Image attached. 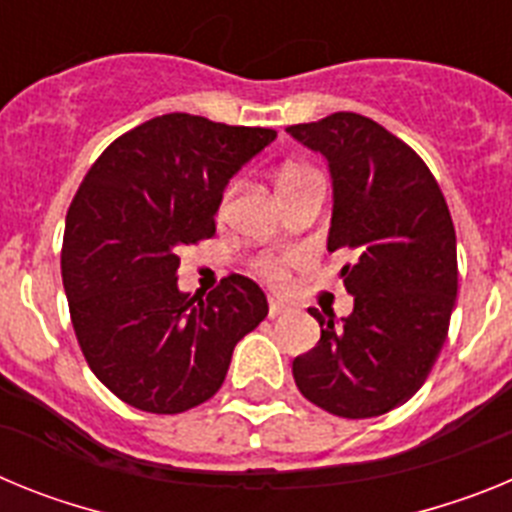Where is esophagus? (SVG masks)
<instances>
[{
  "instance_id": "34e87169",
  "label": "esophagus",
  "mask_w": 512,
  "mask_h": 512,
  "mask_svg": "<svg viewBox=\"0 0 512 512\" xmlns=\"http://www.w3.org/2000/svg\"><path fill=\"white\" fill-rule=\"evenodd\" d=\"M284 312H289L287 302L277 300V297H269V318H279Z\"/></svg>"
}]
</instances>
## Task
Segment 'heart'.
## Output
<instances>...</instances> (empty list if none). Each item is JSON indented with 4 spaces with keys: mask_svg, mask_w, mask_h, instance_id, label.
I'll return each instance as SVG.
<instances>
[{
    "mask_svg": "<svg viewBox=\"0 0 512 512\" xmlns=\"http://www.w3.org/2000/svg\"><path fill=\"white\" fill-rule=\"evenodd\" d=\"M307 176H312V171L300 169V166H289V169H284L282 174L277 176V189H284V187H289V184L302 182V179H307ZM235 189H238V184L235 182L225 187L223 197H220V205H217L220 215H223V212H228L230 202H233V197H235ZM295 261H297L295 253H266V256L256 259V271H259L266 282L279 284V282H284V277H287V269L295 264Z\"/></svg>",
    "mask_w": 512,
    "mask_h": 512,
    "instance_id": "1",
    "label": "heart"
}]
</instances>
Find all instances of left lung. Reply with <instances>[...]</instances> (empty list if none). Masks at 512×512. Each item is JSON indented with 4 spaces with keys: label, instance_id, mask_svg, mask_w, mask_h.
Returning a JSON list of instances; mask_svg holds the SVG:
<instances>
[{
    "label": "left lung",
    "instance_id": "8db88e82",
    "mask_svg": "<svg viewBox=\"0 0 512 512\" xmlns=\"http://www.w3.org/2000/svg\"><path fill=\"white\" fill-rule=\"evenodd\" d=\"M328 158V251L354 261L341 277L354 312L312 310L318 346L292 361L297 390L338 418H374L408 402L449 336L459 292L454 220L436 176L413 148L356 112L289 125Z\"/></svg>",
    "mask_w": 512,
    "mask_h": 512
}]
</instances>
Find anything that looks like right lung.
Segmentation results:
<instances>
[{
  "mask_svg": "<svg viewBox=\"0 0 512 512\" xmlns=\"http://www.w3.org/2000/svg\"><path fill=\"white\" fill-rule=\"evenodd\" d=\"M274 138L171 112L112 140L76 189L61 248L71 325L94 377L130 408L176 415L210 400L235 343L266 318L251 279L184 295L176 269L184 246L215 235L230 176Z\"/></svg>",
  "mask_w": 512,
  "mask_h": 512,
  "instance_id": "obj_1",
  "label": "right lung"
}]
</instances>
